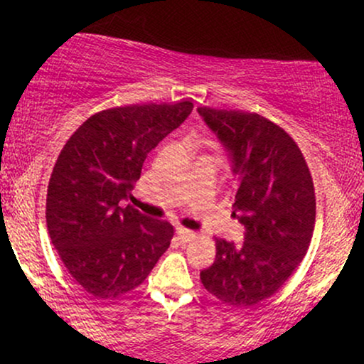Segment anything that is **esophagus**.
<instances>
[{
	"label": "esophagus",
	"mask_w": 364,
	"mask_h": 364,
	"mask_svg": "<svg viewBox=\"0 0 364 364\" xmlns=\"http://www.w3.org/2000/svg\"><path fill=\"white\" fill-rule=\"evenodd\" d=\"M176 235H178V240L181 241V243H190V241L195 237V232L190 231V229H185V228H176Z\"/></svg>",
	"instance_id": "esophagus-1"
}]
</instances>
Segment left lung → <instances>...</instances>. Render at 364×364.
<instances>
[{"mask_svg":"<svg viewBox=\"0 0 364 364\" xmlns=\"http://www.w3.org/2000/svg\"><path fill=\"white\" fill-rule=\"evenodd\" d=\"M235 174L232 215L245 241L215 240V260L200 272L205 289L232 306L270 298L310 246L315 190L296 141L272 121L243 111L198 107Z\"/></svg>","mask_w":364,"mask_h":364,"instance_id":"left-lung-1","label":"left lung"}]
</instances>
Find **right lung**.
I'll use <instances>...</instances> for the list:
<instances>
[{
  "instance_id": "1",
  "label": "right lung",
  "mask_w": 364,
  "mask_h": 364,
  "mask_svg": "<svg viewBox=\"0 0 364 364\" xmlns=\"http://www.w3.org/2000/svg\"><path fill=\"white\" fill-rule=\"evenodd\" d=\"M191 109L183 101L97 112L63 147L49 179L46 223L66 270L95 298L135 289L169 248L173 225L123 202L147 154Z\"/></svg>"
}]
</instances>
